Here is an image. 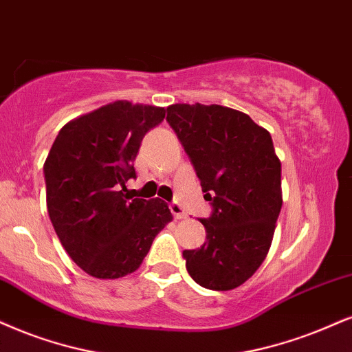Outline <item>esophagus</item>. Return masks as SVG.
I'll list each match as a JSON object with an SVG mask.
<instances>
[{
  "mask_svg": "<svg viewBox=\"0 0 352 352\" xmlns=\"http://www.w3.org/2000/svg\"><path fill=\"white\" fill-rule=\"evenodd\" d=\"M169 210H171V214L175 215V219H177V220L186 219V217H188V214H186L183 207H181V204H177V202L169 204Z\"/></svg>",
  "mask_w": 352,
  "mask_h": 352,
  "instance_id": "obj_1",
  "label": "esophagus"
}]
</instances>
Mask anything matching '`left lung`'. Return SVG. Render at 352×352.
<instances>
[{
	"instance_id": "left-lung-1",
	"label": "left lung",
	"mask_w": 352,
	"mask_h": 352,
	"mask_svg": "<svg viewBox=\"0 0 352 352\" xmlns=\"http://www.w3.org/2000/svg\"><path fill=\"white\" fill-rule=\"evenodd\" d=\"M166 120L212 204L210 217L201 220L207 241L183 251L186 269L202 287L232 290L261 266L282 207L271 133L245 112L219 104H173Z\"/></svg>"
}]
</instances>
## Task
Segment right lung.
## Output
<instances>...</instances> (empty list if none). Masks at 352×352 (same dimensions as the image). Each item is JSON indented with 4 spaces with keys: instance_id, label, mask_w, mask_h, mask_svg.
Returning a JSON list of instances; mask_svg holds the SVG:
<instances>
[{
    "instance_id": "1",
    "label": "right lung",
    "mask_w": 352,
    "mask_h": 352,
    "mask_svg": "<svg viewBox=\"0 0 352 352\" xmlns=\"http://www.w3.org/2000/svg\"><path fill=\"white\" fill-rule=\"evenodd\" d=\"M164 107L116 101L65 124L43 164L47 209L78 266L98 279L137 271L155 236L173 220L162 199H133L125 183Z\"/></svg>"
}]
</instances>
